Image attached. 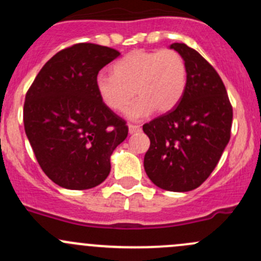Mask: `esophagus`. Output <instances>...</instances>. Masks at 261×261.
<instances>
[{
  "label": "esophagus",
  "mask_w": 261,
  "mask_h": 261,
  "mask_svg": "<svg viewBox=\"0 0 261 261\" xmlns=\"http://www.w3.org/2000/svg\"><path fill=\"white\" fill-rule=\"evenodd\" d=\"M139 131H141V127L139 125H128V133L130 134H135V133H139Z\"/></svg>",
  "instance_id": "1"
}]
</instances>
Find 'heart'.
Wrapping results in <instances>:
<instances>
[{"mask_svg": "<svg viewBox=\"0 0 261 261\" xmlns=\"http://www.w3.org/2000/svg\"><path fill=\"white\" fill-rule=\"evenodd\" d=\"M187 84V67L183 57L173 49L133 50L112 67V75L99 73L94 87L102 103L120 112L126 110L133 120L146 117L152 111L167 114L183 97Z\"/></svg>", "mask_w": 261, "mask_h": 261, "instance_id": "1", "label": "heart"}]
</instances>
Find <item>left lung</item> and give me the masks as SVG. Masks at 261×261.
Returning <instances> with one entry per match:
<instances>
[{"instance_id": "8db88e82", "label": "left lung", "mask_w": 261, "mask_h": 261, "mask_svg": "<svg viewBox=\"0 0 261 261\" xmlns=\"http://www.w3.org/2000/svg\"><path fill=\"white\" fill-rule=\"evenodd\" d=\"M187 67L179 103L143 126L150 147L144 168L150 180L172 192L196 189L213 172L230 141L232 106L215 68L183 43L170 45Z\"/></svg>"}]
</instances>
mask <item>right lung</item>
Returning a JSON list of instances; mask_svg holds the SVG:
<instances>
[{"mask_svg":"<svg viewBox=\"0 0 261 261\" xmlns=\"http://www.w3.org/2000/svg\"><path fill=\"white\" fill-rule=\"evenodd\" d=\"M120 55L80 43L58 51L29 88L23 126L43 172L67 189H89L106 179L112 151L127 138L126 121L99 99L94 80Z\"/></svg>","mask_w":261,"mask_h":261,"instance_id":"1","label":"right lung"}]
</instances>
